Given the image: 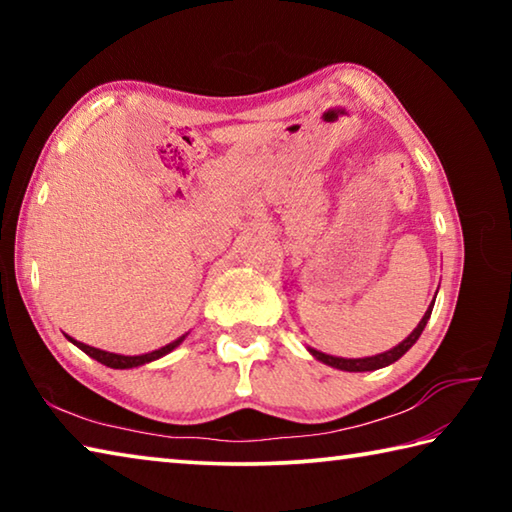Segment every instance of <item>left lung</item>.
I'll list each match as a JSON object with an SVG mask.
<instances>
[{
	"label": "left lung",
	"instance_id": "1",
	"mask_svg": "<svg viewBox=\"0 0 512 512\" xmlns=\"http://www.w3.org/2000/svg\"><path fill=\"white\" fill-rule=\"evenodd\" d=\"M433 302H436V298L431 300L429 309L424 311V316H422V320H420V323H418V327H415L413 332H411L409 336H406V339H404L400 345H395V348L386 350V352H381V354H375V357H363V359H343V357H332V354L318 352V350H314V348H307V350H309V354H311V357H314V359L323 361V363H327V366H332V368L345 370V372H370V370L386 368V366H391V363H395V361L400 359V357H404V354L413 348V343L420 339L422 329L427 327V320L431 318Z\"/></svg>",
	"mask_w": 512,
	"mask_h": 512
}]
</instances>
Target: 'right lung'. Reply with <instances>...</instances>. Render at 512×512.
I'll return each instance as SVG.
<instances>
[{
    "mask_svg": "<svg viewBox=\"0 0 512 512\" xmlns=\"http://www.w3.org/2000/svg\"><path fill=\"white\" fill-rule=\"evenodd\" d=\"M65 336H67V334H65ZM185 336H187V334H183V336H180V339H176V341H171L169 345H164V348H160V350H153V352H146V354H135V357H128V354H115V352H106V350L92 348V345H85V343H81V341H76V339H72V336H67V339L72 341V343L76 345V348H81L85 354H88V357H92V359H97L99 363H103V366L117 368V370H126V368L144 366V363H151V361H155V359L164 357V354H169L171 350H176L178 345L185 341Z\"/></svg>",
    "mask_w": 512,
    "mask_h": 512,
    "instance_id": "add662e5",
    "label": "right lung"
}]
</instances>
